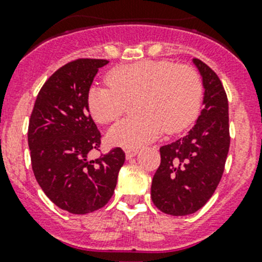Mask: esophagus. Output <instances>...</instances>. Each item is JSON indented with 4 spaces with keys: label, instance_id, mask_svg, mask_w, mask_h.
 I'll return each instance as SVG.
<instances>
[{
    "label": "esophagus",
    "instance_id": "1",
    "mask_svg": "<svg viewBox=\"0 0 262 262\" xmlns=\"http://www.w3.org/2000/svg\"><path fill=\"white\" fill-rule=\"evenodd\" d=\"M137 153H138V149H136V148H133V149H126L125 150L126 160H132L133 157H136Z\"/></svg>",
    "mask_w": 262,
    "mask_h": 262
}]
</instances>
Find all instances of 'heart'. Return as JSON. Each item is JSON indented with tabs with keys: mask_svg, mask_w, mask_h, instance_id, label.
<instances>
[{
	"mask_svg": "<svg viewBox=\"0 0 262 262\" xmlns=\"http://www.w3.org/2000/svg\"><path fill=\"white\" fill-rule=\"evenodd\" d=\"M109 86H92L87 107L100 124L115 121L134 104L133 118L119 121L107 132L112 146L138 148L187 128L199 113L203 83L196 71L168 60H141L119 66L106 76Z\"/></svg>",
	"mask_w": 262,
	"mask_h": 262,
	"instance_id": "b5f03b06",
	"label": "heart"
}]
</instances>
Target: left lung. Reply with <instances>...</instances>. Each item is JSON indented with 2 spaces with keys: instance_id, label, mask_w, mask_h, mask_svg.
I'll list each match as a JSON object with an SVG mask.
<instances>
[{
  "instance_id": "8db88e82",
  "label": "left lung",
  "mask_w": 262,
  "mask_h": 262,
  "mask_svg": "<svg viewBox=\"0 0 262 262\" xmlns=\"http://www.w3.org/2000/svg\"><path fill=\"white\" fill-rule=\"evenodd\" d=\"M202 76L203 105L184 138L160 148L161 165L150 186L152 202L170 215H189L204 207L215 191L229 149L228 100L221 80L200 59H192Z\"/></svg>"
}]
</instances>
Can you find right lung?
Masks as SVG:
<instances>
[{"instance_id":"1","label":"right lung","mask_w":262,"mask_h":262,"mask_svg":"<svg viewBox=\"0 0 262 262\" xmlns=\"http://www.w3.org/2000/svg\"><path fill=\"white\" fill-rule=\"evenodd\" d=\"M107 63L77 59L60 67L41 87L30 116L28 143L36 181L58 208L72 214L104 207L125 161L121 148L89 158L101 136L90 115L87 94Z\"/></svg>"}]
</instances>
